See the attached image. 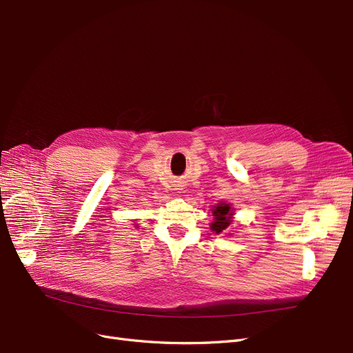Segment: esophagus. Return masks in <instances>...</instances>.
I'll return each mask as SVG.
<instances>
[{"mask_svg": "<svg viewBox=\"0 0 353 353\" xmlns=\"http://www.w3.org/2000/svg\"><path fill=\"white\" fill-rule=\"evenodd\" d=\"M176 190H183V188H176ZM178 193H179V191H178Z\"/></svg>", "mask_w": 353, "mask_h": 353, "instance_id": "34e87169", "label": "esophagus"}]
</instances>
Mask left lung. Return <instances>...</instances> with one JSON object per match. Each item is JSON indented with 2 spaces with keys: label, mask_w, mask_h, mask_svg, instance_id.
Here are the masks:
<instances>
[{
  "label": "left lung",
  "mask_w": 353,
  "mask_h": 353,
  "mask_svg": "<svg viewBox=\"0 0 353 353\" xmlns=\"http://www.w3.org/2000/svg\"><path fill=\"white\" fill-rule=\"evenodd\" d=\"M212 215L213 219L210 222V231L215 234H225L228 232L231 223H232V218H234V208L231 203L227 201H219L216 203L215 206L212 208ZM231 236V232H228Z\"/></svg>",
  "instance_id": "1"
}]
</instances>
